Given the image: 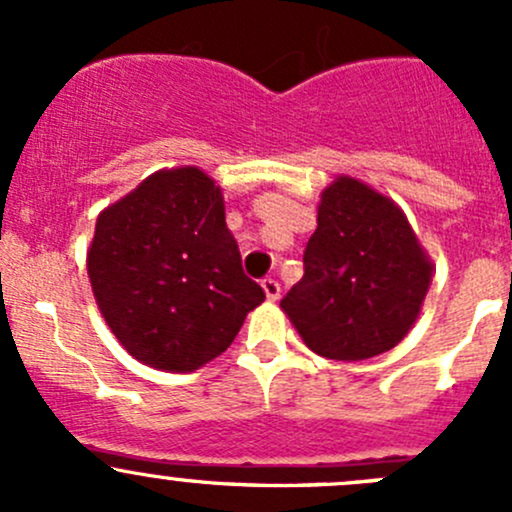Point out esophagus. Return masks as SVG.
I'll return each mask as SVG.
<instances>
[{"label": "esophagus", "instance_id": "obj_1", "mask_svg": "<svg viewBox=\"0 0 512 512\" xmlns=\"http://www.w3.org/2000/svg\"><path fill=\"white\" fill-rule=\"evenodd\" d=\"M260 285H262V289H265V294H267V299H270V302H275V299L280 297V282H277V280H272V277H265Z\"/></svg>", "mask_w": 512, "mask_h": 512}]
</instances>
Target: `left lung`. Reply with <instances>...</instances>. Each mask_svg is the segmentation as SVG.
I'll use <instances>...</instances> for the list:
<instances>
[{
    "instance_id": "left-lung-1",
    "label": "left lung",
    "mask_w": 512,
    "mask_h": 512,
    "mask_svg": "<svg viewBox=\"0 0 512 512\" xmlns=\"http://www.w3.org/2000/svg\"><path fill=\"white\" fill-rule=\"evenodd\" d=\"M433 262L404 210L352 175H337L317 205L304 277L280 307L314 354L364 361L414 329Z\"/></svg>"
}]
</instances>
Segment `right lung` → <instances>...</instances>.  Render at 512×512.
<instances>
[{
  "label": "right lung",
  "mask_w": 512,
  "mask_h": 512,
  "mask_svg": "<svg viewBox=\"0 0 512 512\" xmlns=\"http://www.w3.org/2000/svg\"><path fill=\"white\" fill-rule=\"evenodd\" d=\"M86 270L121 347L173 374L223 354L265 302L262 287L242 272L223 190L195 165L156 170L103 208Z\"/></svg>",
  "instance_id": "1"
}]
</instances>
